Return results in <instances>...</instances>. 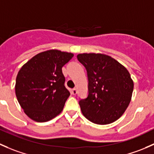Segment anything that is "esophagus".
Wrapping results in <instances>:
<instances>
[{"label":"esophagus","instance_id":"esophagus-1","mask_svg":"<svg viewBox=\"0 0 154 154\" xmlns=\"http://www.w3.org/2000/svg\"><path fill=\"white\" fill-rule=\"evenodd\" d=\"M71 93H72V95H75L77 93V90L75 88H73L71 90Z\"/></svg>","mask_w":154,"mask_h":154}]
</instances>
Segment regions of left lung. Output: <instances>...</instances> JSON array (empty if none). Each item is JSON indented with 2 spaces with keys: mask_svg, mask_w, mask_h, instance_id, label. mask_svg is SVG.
<instances>
[{
  "mask_svg": "<svg viewBox=\"0 0 154 154\" xmlns=\"http://www.w3.org/2000/svg\"><path fill=\"white\" fill-rule=\"evenodd\" d=\"M86 68L88 96L79 101L83 115L98 125L114 122L128 107L134 82L128 69L110 56L99 53L79 54Z\"/></svg>",
  "mask_w": 154,
  "mask_h": 154,
  "instance_id": "1",
  "label": "left lung"
}]
</instances>
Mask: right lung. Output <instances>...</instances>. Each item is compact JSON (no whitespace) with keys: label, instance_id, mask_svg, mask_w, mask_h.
<instances>
[{"label":"right lung","instance_id":"obj_1","mask_svg":"<svg viewBox=\"0 0 154 154\" xmlns=\"http://www.w3.org/2000/svg\"><path fill=\"white\" fill-rule=\"evenodd\" d=\"M73 57L71 53L50 50L37 54L19 70L15 94L25 113L44 122L58 116L69 96L64 86L62 67Z\"/></svg>","mask_w":154,"mask_h":154}]
</instances>
